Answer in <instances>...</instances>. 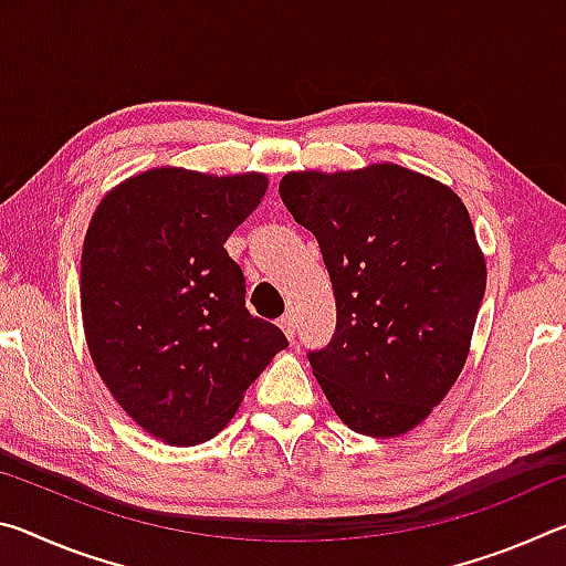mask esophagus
I'll list each match as a JSON object with an SVG mask.
<instances>
[{
  "mask_svg": "<svg viewBox=\"0 0 566 566\" xmlns=\"http://www.w3.org/2000/svg\"><path fill=\"white\" fill-rule=\"evenodd\" d=\"M280 327H282V332L286 334V337L294 339V332H296V322H294V317H282V319H280Z\"/></svg>",
  "mask_w": 566,
  "mask_h": 566,
  "instance_id": "obj_1",
  "label": "esophagus"
}]
</instances>
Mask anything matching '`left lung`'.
<instances>
[{
	"label": "left lung",
	"instance_id": "obj_1",
	"mask_svg": "<svg viewBox=\"0 0 566 566\" xmlns=\"http://www.w3.org/2000/svg\"><path fill=\"white\" fill-rule=\"evenodd\" d=\"M280 197L317 237L337 332L310 352L332 409L367 437L429 417L462 371L486 264L462 199L399 165L290 171Z\"/></svg>",
	"mask_w": 566,
	"mask_h": 566
}]
</instances>
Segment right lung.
<instances>
[{
  "label": "right lung",
  "instance_id": "add662e5",
  "mask_svg": "<svg viewBox=\"0 0 566 566\" xmlns=\"http://www.w3.org/2000/svg\"><path fill=\"white\" fill-rule=\"evenodd\" d=\"M266 191L256 171L157 167L102 199L82 249L94 367L151 437L195 447L222 432L286 337L244 304L229 234Z\"/></svg>",
  "mask_w": 566,
  "mask_h": 566
}]
</instances>
